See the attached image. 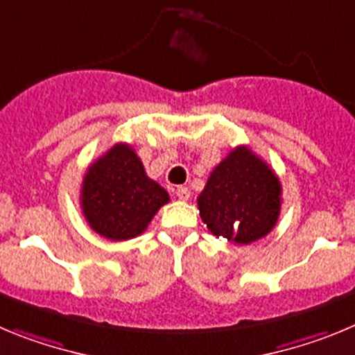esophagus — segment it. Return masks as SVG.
Listing matches in <instances>:
<instances>
[{"mask_svg": "<svg viewBox=\"0 0 355 355\" xmlns=\"http://www.w3.org/2000/svg\"><path fill=\"white\" fill-rule=\"evenodd\" d=\"M175 194H177L178 200L182 201H187L191 198V191L187 189V187H184V185H178L177 189H175Z\"/></svg>", "mask_w": 355, "mask_h": 355, "instance_id": "1", "label": "esophagus"}]
</instances>
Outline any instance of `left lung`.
I'll use <instances>...</instances> for the list:
<instances>
[{"mask_svg": "<svg viewBox=\"0 0 355 355\" xmlns=\"http://www.w3.org/2000/svg\"><path fill=\"white\" fill-rule=\"evenodd\" d=\"M198 209L216 237L251 244L276 226L281 210V184L267 162L248 146H237L214 168Z\"/></svg>", "mask_w": 355, "mask_h": 355, "instance_id": "8db88e82", "label": "left lung"}]
</instances>
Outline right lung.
Returning <instances> with one entry per match:
<instances>
[{
    "mask_svg": "<svg viewBox=\"0 0 355 355\" xmlns=\"http://www.w3.org/2000/svg\"><path fill=\"white\" fill-rule=\"evenodd\" d=\"M170 196L146 177L141 159L127 143H116L86 170L81 209L86 221L110 241L138 237Z\"/></svg>",
    "mask_w": 355,
    "mask_h": 355,
    "instance_id": "add662e5",
    "label": "right lung"
}]
</instances>
